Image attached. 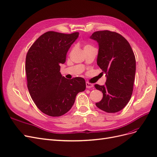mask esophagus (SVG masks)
Masks as SVG:
<instances>
[{"label": "esophagus", "instance_id": "obj_1", "mask_svg": "<svg viewBox=\"0 0 157 157\" xmlns=\"http://www.w3.org/2000/svg\"><path fill=\"white\" fill-rule=\"evenodd\" d=\"M86 88H92L94 86V85L91 83H89L88 82H86Z\"/></svg>", "mask_w": 157, "mask_h": 157}]
</instances>
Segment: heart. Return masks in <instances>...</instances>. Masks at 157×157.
I'll use <instances>...</instances> for the list:
<instances>
[{"instance_id":"1","label":"heart","mask_w":157,"mask_h":157,"mask_svg":"<svg viewBox=\"0 0 157 157\" xmlns=\"http://www.w3.org/2000/svg\"><path fill=\"white\" fill-rule=\"evenodd\" d=\"M86 46H89V45H86ZM86 46H85V47H86Z\"/></svg>"}]
</instances>
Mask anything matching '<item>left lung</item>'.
<instances>
[{
	"label": "left lung",
	"mask_w": 157,
	"mask_h": 157,
	"mask_svg": "<svg viewBox=\"0 0 157 157\" xmlns=\"http://www.w3.org/2000/svg\"><path fill=\"white\" fill-rule=\"evenodd\" d=\"M90 39L99 45L97 64L107 77L105 84H95L103 93L96 106L107 113H117L131 98L136 74V58L129 42L116 32H94Z\"/></svg>",
	"instance_id": "8db88e82"
}]
</instances>
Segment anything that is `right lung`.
<instances>
[{
  "label": "right lung",
  "instance_id": "right-lung-1",
  "mask_svg": "<svg viewBox=\"0 0 157 157\" xmlns=\"http://www.w3.org/2000/svg\"><path fill=\"white\" fill-rule=\"evenodd\" d=\"M79 33L64 34L48 31L42 35L28 51L25 60L27 88L36 107L46 115L59 117L73 105L78 93L86 89L82 77L67 79L61 75L71 46Z\"/></svg>",
  "mask_w": 157,
  "mask_h": 157
}]
</instances>
